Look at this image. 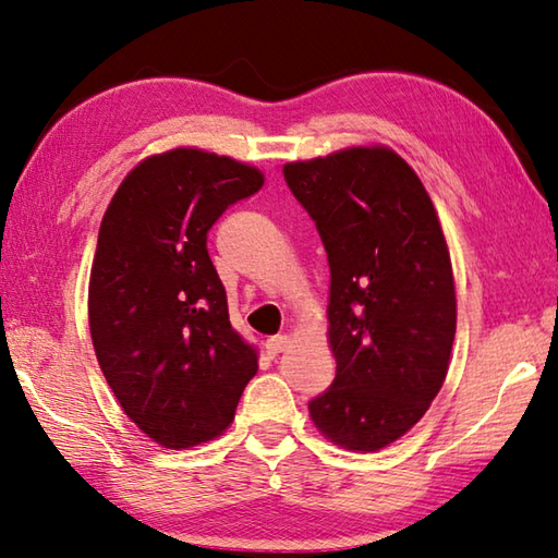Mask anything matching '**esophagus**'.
Wrapping results in <instances>:
<instances>
[{
  "label": "esophagus",
  "instance_id": "esophagus-1",
  "mask_svg": "<svg viewBox=\"0 0 558 558\" xmlns=\"http://www.w3.org/2000/svg\"><path fill=\"white\" fill-rule=\"evenodd\" d=\"M288 344H290V335H276V337H270L268 342H266V352L270 356H278L280 352H286Z\"/></svg>",
  "mask_w": 558,
  "mask_h": 558
}]
</instances>
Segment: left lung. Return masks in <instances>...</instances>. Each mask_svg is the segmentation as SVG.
Segmentation results:
<instances>
[{"instance_id": "left-lung-1", "label": "left lung", "mask_w": 558, "mask_h": 558, "mask_svg": "<svg viewBox=\"0 0 558 558\" xmlns=\"http://www.w3.org/2000/svg\"><path fill=\"white\" fill-rule=\"evenodd\" d=\"M282 174L329 263L337 376L310 418L335 446L376 452L423 418L446 381L458 319L446 233L418 174L386 145L298 159Z\"/></svg>"}]
</instances>
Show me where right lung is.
I'll use <instances>...</instances> for the list:
<instances>
[{
  "mask_svg": "<svg viewBox=\"0 0 558 558\" xmlns=\"http://www.w3.org/2000/svg\"><path fill=\"white\" fill-rule=\"evenodd\" d=\"M263 182L258 167L174 147L130 169L100 221L93 349L120 409L162 448L219 438L258 372L256 347L231 327L206 235Z\"/></svg>",
  "mask_w": 558,
  "mask_h": 558,
  "instance_id": "add662e5",
  "label": "right lung"
}]
</instances>
